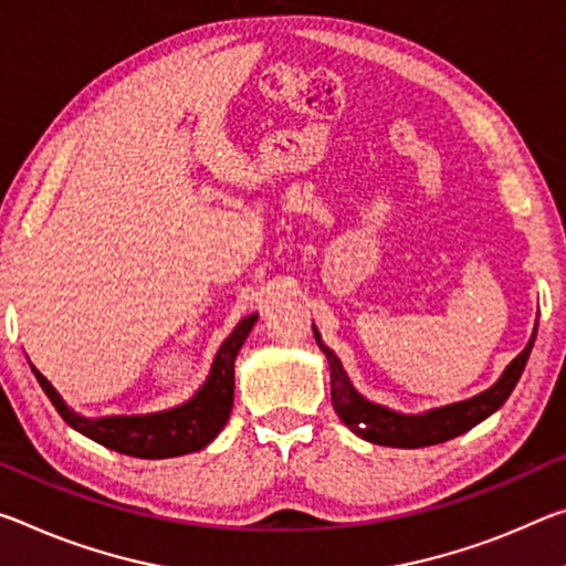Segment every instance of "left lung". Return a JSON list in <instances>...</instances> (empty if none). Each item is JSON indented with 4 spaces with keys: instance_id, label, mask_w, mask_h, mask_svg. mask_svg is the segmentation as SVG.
I'll return each instance as SVG.
<instances>
[{
    "instance_id": "left-lung-1",
    "label": "left lung",
    "mask_w": 566,
    "mask_h": 566,
    "mask_svg": "<svg viewBox=\"0 0 566 566\" xmlns=\"http://www.w3.org/2000/svg\"><path fill=\"white\" fill-rule=\"evenodd\" d=\"M536 327H539V319H536L532 339H528L526 347L506 365V370L501 373V378L493 382L489 390H483L469 400L430 408L426 412H416V416L410 412L408 416V412L390 410L380 406V402L367 400L363 392H357L353 380H349V375L345 373L343 363H339V357L322 343V335L317 332L315 322H312L317 345L329 363V396L339 420H343L355 436H360L363 441L390 448H426L451 441V438L461 436L473 426H479L481 420H486L491 412H496L511 396V390L516 388L518 378H522L536 339Z\"/></svg>"
}]
</instances>
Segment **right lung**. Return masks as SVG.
<instances>
[{"label": "right lung", "instance_id": "add662e5", "mask_svg": "<svg viewBox=\"0 0 566 566\" xmlns=\"http://www.w3.org/2000/svg\"><path fill=\"white\" fill-rule=\"evenodd\" d=\"M256 319V312L244 317L223 339L211 363L209 378L193 392V398L176 408L146 412V416H80L38 367L32 363L30 367L62 420L90 441L111 448V451L133 455V459H176V455L201 451L227 426L231 408H234V363Z\"/></svg>", "mask_w": 566, "mask_h": 566}]
</instances>
